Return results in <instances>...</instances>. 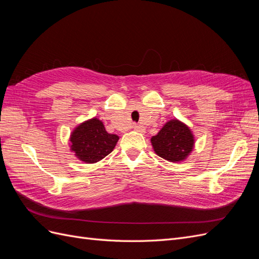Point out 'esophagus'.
Here are the masks:
<instances>
[{"mask_svg":"<svg viewBox=\"0 0 259 259\" xmlns=\"http://www.w3.org/2000/svg\"><path fill=\"white\" fill-rule=\"evenodd\" d=\"M133 128H134L136 132H143V127L139 126V125H134V126H133Z\"/></svg>","mask_w":259,"mask_h":259,"instance_id":"esophagus-1","label":"esophagus"}]
</instances>
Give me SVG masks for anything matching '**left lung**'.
<instances>
[{
  "label": "left lung",
  "mask_w": 259,
  "mask_h": 259,
  "mask_svg": "<svg viewBox=\"0 0 259 259\" xmlns=\"http://www.w3.org/2000/svg\"><path fill=\"white\" fill-rule=\"evenodd\" d=\"M194 144V135L190 127L177 119L167 121L158 134L151 137L154 152L173 163L185 161L192 152Z\"/></svg>",
  "instance_id": "left-lung-1"
}]
</instances>
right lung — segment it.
<instances>
[{
	"label": "right lung",
	"instance_id": "right-lung-1",
	"mask_svg": "<svg viewBox=\"0 0 259 259\" xmlns=\"http://www.w3.org/2000/svg\"><path fill=\"white\" fill-rule=\"evenodd\" d=\"M117 140L119 136L109 134L103 121L95 116L74 127L70 134L69 145L76 159L86 164H93L112 152Z\"/></svg>",
	"mask_w": 259,
	"mask_h": 259
}]
</instances>
